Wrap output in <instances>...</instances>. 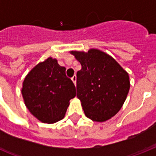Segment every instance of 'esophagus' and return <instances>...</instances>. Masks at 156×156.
Segmentation results:
<instances>
[{
    "label": "esophagus",
    "mask_w": 156,
    "mask_h": 156,
    "mask_svg": "<svg viewBox=\"0 0 156 156\" xmlns=\"http://www.w3.org/2000/svg\"><path fill=\"white\" fill-rule=\"evenodd\" d=\"M71 80L73 81V84H74V85L76 86V82H77V77H76L75 75L73 76V78H71Z\"/></svg>",
    "instance_id": "34e87169"
}]
</instances>
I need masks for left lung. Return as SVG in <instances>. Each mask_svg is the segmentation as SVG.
Listing matches in <instances>:
<instances>
[{
  "label": "left lung",
  "mask_w": 156,
  "mask_h": 156,
  "mask_svg": "<svg viewBox=\"0 0 156 156\" xmlns=\"http://www.w3.org/2000/svg\"><path fill=\"white\" fill-rule=\"evenodd\" d=\"M69 52L82 66L77 73V97L86 116L97 122L111 119L126 100L129 73L113 57L97 48Z\"/></svg>",
  "instance_id": "left-lung-1"
}]
</instances>
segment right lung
<instances>
[{"label":"right lung","mask_w":156,"mask_h":156,"mask_svg":"<svg viewBox=\"0 0 156 156\" xmlns=\"http://www.w3.org/2000/svg\"><path fill=\"white\" fill-rule=\"evenodd\" d=\"M21 91L30 113L48 124L63 119L69 100L76 95L74 84L66 75V68L52 57L31 69L24 78Z\"/></svg>","instance_id":"add662e5"}]
</instances>
